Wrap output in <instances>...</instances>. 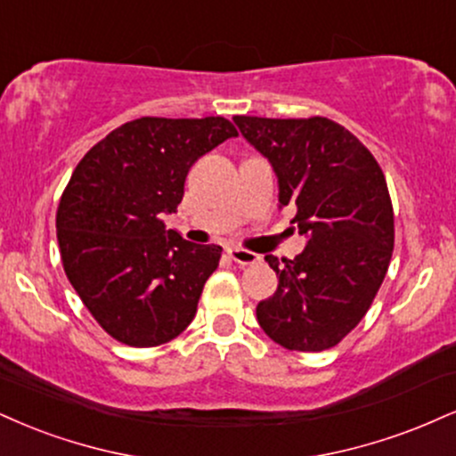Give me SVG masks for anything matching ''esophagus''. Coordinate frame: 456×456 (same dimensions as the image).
I'll return each instance as SVG.
<instances>
[{
    "label": "esophagus",
    "instance_id": "obj_1",
    "mask_svg": "<svg viewBox=\"0 0 456 456\" xmlns=\"http://www.w3.org/2000/svg\"><path fill=\"white\" fill-rule=\"evenodd\" d=\"M227 255L232 256L238 265H255V263H259V259H261L256 252L246 250V248H235V246L233 248H227Z\"/></svg>",
    "mask_w": 456,
    "mask_h": 456
}]
</instances>
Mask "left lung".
Masks as SVG:
<instances>
[{"mask_svg":"<svg viewBox=\"0 0 456 456\" xmlns=\"http://www.w3.org/2000/svg\"><path fill=\"white\" fill-rule=\"evenodd\" d=\"M246 140L272 163L278 201L308 244L276 272L278 289L259 301L256 321L273 342L321 353L342 342L370 310L385 281L395 218L380 166L336 120L233 117Z\"/></svg>","mask_w":456,"mask_h":456,"instance_id":"8db88e82","label":"left lung"}]
</instances>
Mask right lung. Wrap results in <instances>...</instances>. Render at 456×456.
<instances>
[{
  "label": "right lung",
  "mask_w": 456,
  "mask_h": 456,
  "mask_svg": "<svg viewBox=\"0 0 456 456\" xmlns=\"http://www.w3.org/2000/svg\"><path fill=\"white\" fill-rule=\"evenodd\" d=\"M238 131L227 118L142 117L97 142L57 208L63 270L108 336L135 348L166 344L195 318L223 248L166 229L200 157Z\"/></svg>",
  "instance_id": "1"
}]
</instances>
